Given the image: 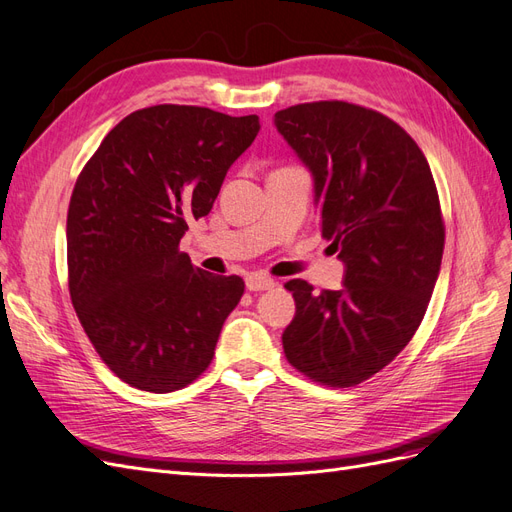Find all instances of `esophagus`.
I'll return each mask as SVG.
<instances>
[{
	"label": "esophagus",
	"mask_w": 512,
	"mask_h": 512,
	"mask_svg": "<svg viewBox=\"0 0 512 512\" xmlns=\"http://www.w3.org/2000/svg\"><path fill=\"white\" fill-rule=\"evenodd\" d=\"M245 286L247 290L252 292H260V290H269L275 286V280L269 275H262V273H250L245 277Z\"/></svg>",
	"instance_id": "1"
}]
</instances>
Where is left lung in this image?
I'll return each mask as SVG.
<instances>
[{
    "label": "left lung",
    "instance_id": "1",
    "mask_svg": "<svg viewBox=\"0 0 512 512\" xmlns=\"http://www.w3.org/2000/svg\"><path fill=\"white\" fill-rule=\"evenodd\" d=\"M273 121L312 173L322 237L344 262L339 290L286 282L297 305L286 359L316 382L354 386L408 346L427 312L444 250L436 183L410 134L371 108L309 102Z\"/></svg>",
    "mask_w": 512,
    "mask_h": 512
}]
</instances>
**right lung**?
Listing matches in <instances>:
<instances>
[{
	"instance_id": "add662e5",
	"label": "right lung",
	"mask_w": 512,
	"mask_h": 512,
	"mask_svg": "<svg viewBox=\"0 0 512 512\" xmlns=\"http://www.w3.org/2000/svg\"><path fill=\"white\" fill-rule=\"evenodd\" d=\"M258 130V115L149 106L121 119L76 179L72 305L102 361L136 389L170 393L196 380L241 301V277L194 267L179 241Z\"/></svg>"
}]
</instances>
